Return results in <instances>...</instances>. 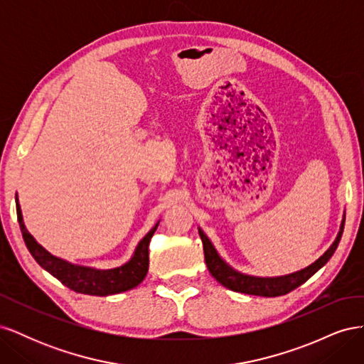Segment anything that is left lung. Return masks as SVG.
<instances>
[{"label": "left lung", "instance_id": "1", "mask_svg": "<svg viewBox=\"0 0 364 364\" xmlns=\"http://www.w3.org/2000/svg\"><path fill=\"white\" fill-rule=\"evenodd\" d=\"M343 228H345V218H343V222H341L340 232H338L334 243L331 245V247H329L316 262H313L311 266H308L299 272L285 274V277H278V278L249 277V274H243V273L234 270L232 267H229L222 258L218 257L217 250L214 249L209 238L203 234L202 229H199V235H200L202 243H203V253H205V261H206L208 270L220 284L223 285V287L232 290V291H238V293L264 296V297H274V296L287 294L291 290L297 289L299 285H302L304 282L310 279L318 269H322L325 266V264L329 261V258L333 257V253L336 252V249L338 246L341 234H343Z\"/></svg>", "mask_w": 364, "mask_h": 364}]
</instances>
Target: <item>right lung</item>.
<instances>
[{
  "label": "right lung",
  "instance_id": "add662e5",
  "mask_svg": "<svg viewBox=\"0 0 364 364\" xmlns=\"http://www.w3.org/2000/svg\"><path fill=\"white\" fill-rule=\"evenodd\" d=\"M16 214L21 232H23V238L26 241L27 249L31 253V257L36 259V262L42 269H46L54 278H58L63 285H67L68 289L77 293L91 296L117 294L121 291L135 289L136 285H139L142 279L146 278V274L149 272V245L159 223H156V226H153L150 229V232L139 241L134 257H132L130 261L126 262L124 266L109 270H97L91 267L74 266V264L68 261L53 257L51 253L43 249L26 229V225L23 222V214H21V206L18 203V197Z\"/></svg>",
  "mask_w": 364,
  "mask_h": 364
}]
</instances>
